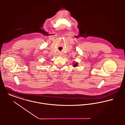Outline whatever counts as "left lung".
Returning a JSON list of instances; mask_svg holds the SVG:
<instances>
[{
	"mask_svg": "<svg viewBox=\"0 0 125 125\" xmlns=\"http://www.w3.org/2000/svg\"><path fill=\"white\" fill-rule=\"evenodd\" d=\"M74 63V62H73V67H77V65H78V63H77V62H76V63Z\"/></svg>",
	"mask_w": 125,
	"mask_h": 125,
	"instance_id": "1",
	"label": "left lung"
}]
</instances>
